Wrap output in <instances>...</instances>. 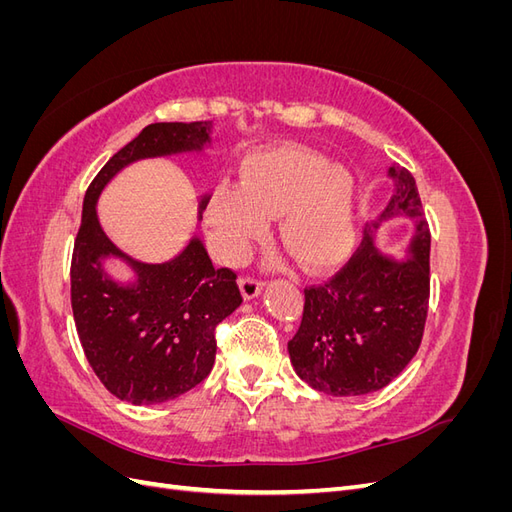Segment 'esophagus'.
I'll return each instance as SVG.
<instances>
[{"instance_id": "34e87169", "label": "esophagus", "mask_w": 512, "mask_h": 512, "mask_svg": "<svg viewBox=\"0 0 512 512\" xmlns=\"http://www.w3.org/2000/svg\"><path fill=\"white\" fill-rule=\"evenodd\" d=\"M239 286H241L243 299H247V301L254 299V297H258L260 290H262V282H260V280H256V277H250V275L241 277V280H239Z\"/></svg>"}]
</instances>
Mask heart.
I'll use <instances>...</instances> for the list:
<instances>
[{"label":"heart","instance_id":"1","mask_svg":"<svg viewBox=\"0 0 512 512\" xmlns=\"http://www.w3.org/2000/svg\"><path fill=\"white\" fill-rule=\"evenodd\" d=\"M280 215L282 243L303 267L335 265L356 239L354 177L307 149L262 153L245 164L241 188H215L205 220L218 256L239 262Z\"/></svg>","mask_w":512,"mask_h":512}]
</instances>
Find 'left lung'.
Returning a JSON list of instances; mask_svg holds the SVG:
<instances>
[{
  "label": "left lung",
  "instance_id": "obj_1",
  "mask_svg": "<svg viewBox=\"0 0 512 512\" xmlns=\"http://www.w3.org/2000/svg\"><path fill=\"white\" fill-rule=\"evenodd\" d=\"M389 177L395 181L389 205L331 280L305 288L301 327L288 342L297 376L333 397L384 389L423 339L431 235L414 177L404 166H391ZM399 214L417 222L404 261L384 257L375 247L379 224Z\"/></svg>",
  "mask_w": 512,
  "mask_h": 512
}]
</instances>
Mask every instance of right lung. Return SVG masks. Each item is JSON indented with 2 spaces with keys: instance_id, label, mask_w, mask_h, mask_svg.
I'll return each mask as SVG.
<instances>
[{
  "instance_id": "obj_1",
  "label": "right lung",
  "mask_w": 512,
  "mask_h": 512,
  "mask_svg": "<svg viewBox=\"0 0 512 512\" xmlns=\"http://www.w3.org/2000/svg\"><path fill=\"white\" fill-rule=\"evenodd\" d=\"M211 121L151 123L119 149L91 181L74 241L70 294L76 333L100 382L117 399L151 406L175 399L203 382L215 361V327L241 305L237 273L215 269L203 241L162 265L134 260L106 237L96 203L121 168L147 158L203 151ZM209 203L200 198L198 218ZM106 257L129 262L137 280L115 283Z\"/></svg>"
}]
</instances>
